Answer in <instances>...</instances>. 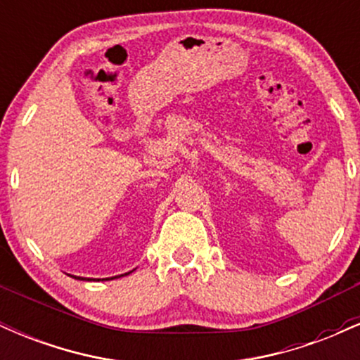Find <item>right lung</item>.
<instances>
[{
    "label": "right lung",
    "mask_w": 360,
    "mask_h": 360,
    "mask_svg": "<svg viewBox=\"0 0 360 360\" xmlns=\"http://www.w3.org/2000/svg\"><path fill=\"white\" fill-rule=\"evenodd\" d=\"M131 272V271H130ZM130 272H125V274H120V276H115V278H122V276H128L130 274ZM71 276V274H69ZM71 278H74V279H79V281H100V279H86V278H79V276H71ZM115 278H108L106 281H110V279H115ZM105 281V279H103Z\"/></svg>",
    "instance_id": "right-lung-1"
}]
</instances>
